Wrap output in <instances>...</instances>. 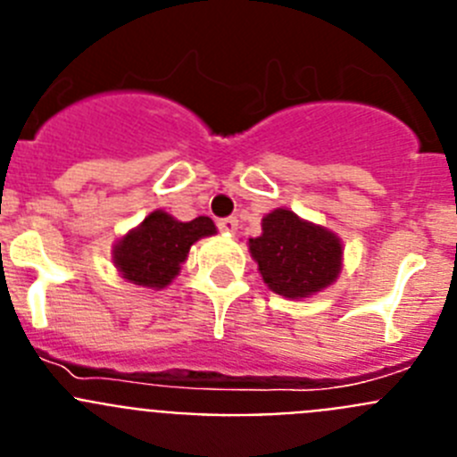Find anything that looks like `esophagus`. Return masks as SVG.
Masks as SVG:
<instances>
[{
  "instance_id": "esophagus-1",
  "label": "esophagus",
  "mask_w": 457,
  "mask_h": 457,
  "mask_svg": "<svg viewBox=\"0 0 457 457\" xmlns=\"http://www.w3.org/2000/svg\"><path fill=\"white\" fill-rule=\"evenodd\" d=\"M217 228L224 233H236L237 231V220L236 217H224V220L217 221Z\"/></svg>"
}]
</instances>
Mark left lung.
Masks as SVG:
<instances>
[{
    "instance_id": "left-lung-1",
    "label": "left lung",
    "mask_w": 457,
    "mask_h": 457,
    "mask_svg": "<svg viewBox=\"0 0 457 457\" xmlns=\"http://www.w3.org/2000/svg\"><path fill=\"white\" fill-rule=\"evenodd\" d=\"M263 281L284 297H309L334 284L341 272V242L332 231L278 208L263 220V233L249 240Z\"/></svg>"
}]
</instances>
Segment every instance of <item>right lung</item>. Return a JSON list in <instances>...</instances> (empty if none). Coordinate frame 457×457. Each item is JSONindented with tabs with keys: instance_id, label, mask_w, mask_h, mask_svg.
<instances>
[{
	"instance_id": "obj_1",
	"label": "right lung",
	"mask_w": 457,
	"mask_h": 457,
	"mask_svg": "<svg viewBox=\"0 0 457 457\" xmlns=\"http://www.w3.org/2000/svg\"><path fill=\"white\" fill-rule=\"evenodd\" d=\"M215 224L210 217L179 221L155 210L139 228L130 231L114 247V263L123 278L137 286L164 288L185 263L189 247L204 236H212Z\"/></svg>"
}]
</instances>
